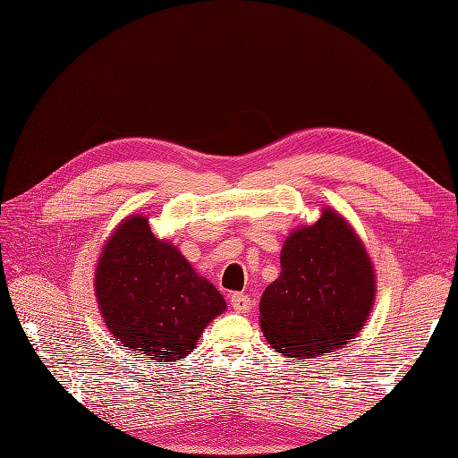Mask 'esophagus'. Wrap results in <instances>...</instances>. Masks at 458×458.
I'll use <instances>...</instances> for the list:
<instances>
[{"label":"esophagus","instance_id":"34e87169","mask_svg":"<svg viewBox=\"0 0 458 458\" xmlns=\"http://www.w3.org/2000/svg\"><path fill=\"white\" fill-rule=\"evenodd\" d=\"M231 306L234 311L248 313L252 308V300H250V296H246L242 293H234V294H231Z\"/></svg>","mask_w":458,"mask_h":458}]
</instances>
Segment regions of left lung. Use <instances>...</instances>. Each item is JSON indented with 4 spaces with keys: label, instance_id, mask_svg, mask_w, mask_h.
Returning a JSON list of instances; mask_svg holds the SVG:
<instances>
[{
    "label": "left lung",
    "instance_id": "obj_1",
    "mask_svg": "<svg viewBox=\"0 0 458 458\" xmlns=\"http://www.w3.org/2000/svg\"><path fill=\"white\" fill-rule=\"evenodd\" d=\"M377 275L348 219L325 206L288 234L281 275L259 300V325L275 352L296 361L352 342L372 311Z\"/></svg>",
    "mask_w": 458,
    "mask_h": 458
}]
</instances>
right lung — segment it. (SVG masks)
Returning <instances> with one entry per match:
<instances>
[{"label": "right lung", "mask_w": 458, "mask_h": 458, "mask_svg": "<svg viewBox=\"0 0 458 458\" xmlns=\"http://www.w3.org/2000/svg\"><path fill=\"white\" fill-rule=\"evenodd\" d=\"M95 298L110 335L155 363L185 359L202 330L225 311L217 288L131 214L105 242L95 266Z\"/></svg>", "instance_id": "add662e5"}]
</instances>
